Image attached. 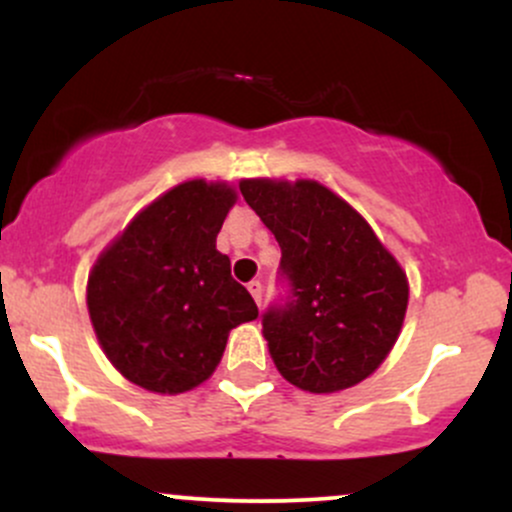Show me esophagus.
Instances as JSON below:
<instances>
[{"instance_id":"esophagus-1","label":"esophagus","mask_w":512,"mask_h":512,"mask_svg":"<svg viewBox=\"0 0 512 512\" xmlns=\"http://www.w3.org/2000/svg\"><path fill=\"white\" fill-rule=\"evenodd\" d=\"M248 291L252 293V298H255V303L257 305H262V284H260V281H250V284H248Z\"/></svg>"}]
</instances>
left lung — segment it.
I'll return each mask as SVG.
<instances>
[{
  "instance_id": "8db88e82",
  "label": "left lung",
  "mask_w": 512,
  "mask_h": 512,
  "mask_svg": "<svg viewBox=\"0 0 512 512\" xmlns=\"http://www.w3.org/2000/svg\"><path fill=\"white\" fill-rule=\"evenodd\" d=\"M281 248V303L262 315L274 366L308 392H339L366 380L402 330L407 274L354 207L315 180H243Z\"/></svg>"
}]
</instances>
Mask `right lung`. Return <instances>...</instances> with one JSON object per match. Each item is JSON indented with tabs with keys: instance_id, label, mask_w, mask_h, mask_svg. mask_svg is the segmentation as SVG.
<instances>
[{
	"instance_id": "right-lung-1",
	"label": "right lung",
	"mask_w": 512,
	"mask_h": 512,
	"mask_svg": "<svg viewBox=\"0 0 512 512\" xmlns=\"http://www.w3.org/2000/svg\"><path fill=\"white\" fill-rule=\"evenodd\" d=\"M236 199L226 182H182L139 211L93 264L88 315L129 383L158 395L192 390L219 366L228 332L257 317L216 250Z\"/></svg>"
}]
</instances>
